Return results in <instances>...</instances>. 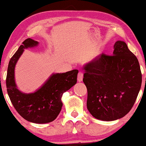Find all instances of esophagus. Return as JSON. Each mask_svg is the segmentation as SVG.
<instances>
[{
	"mask_svg": "<svg viewBox=\"0 0 146 146\" xmlns=\"http://www.w3.org/2000/svg\"><path fill=\"white\" fill-rule=\"evenodd\" d=\"M83 79V72H79L78 74V81L81 82L82 81Z\"/></svg>",
	"mask_w": 146,
	"mask_h": 146,
	"instance_id": "34e87169",
	"label": "esophagus"
}]
</instances>
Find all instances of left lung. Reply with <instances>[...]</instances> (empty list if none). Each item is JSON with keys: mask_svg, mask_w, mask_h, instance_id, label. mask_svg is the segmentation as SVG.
<instances>
[{"mask_svg": "<svg viewBox=\"0 0 146 146\" xmlns=\"http://www.w3.org/2000/svg\"><path fill=\"white\" fill-rule=\"evenodd\" d=\"M113 49V55L101 54L83 68L87 108L94 117L104 121L115 120L126 115L141 85L137 57L123 41H117Z\"/></svg>", "mask_w": 146, "mask_h": 146, "instance_id": "1", "label": "left lung"}]
</instances>
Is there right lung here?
Returning a JSON list of instances; mask_svg holds the SVG:
<instances>
[{
  "mask_svg": "<svg viewBox=\"0 0 146 146\" xmlns=\"http://www.w3.org/2000/svg\"><path fill=\"white\" fill-rule=\"evenodd\" d=\"M38 42L27 38L20 46L10 60L7 70V92L17 112L26 120L36 123H46L54 120L60 112L62 103L61 98L64 92L73 86L77 82L78 70L51 76L46 82L35 93L23 94L17 88L15 82L16 63L24 48L33 47Z\"/></svg>",
  "mask_w": 146,
  "mask_h": 146,
  "instance_id": "right-lung-1",
  "label": "right lung"
}]
</instances>
